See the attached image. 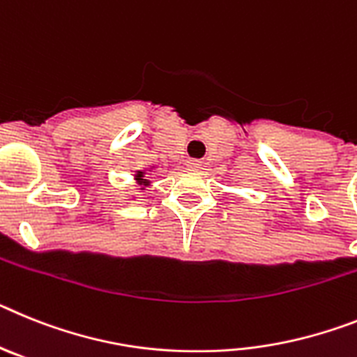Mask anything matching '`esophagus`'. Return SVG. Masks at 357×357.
<instances>
[{
	"instance_id": "esophagus-1",
	"label": "esophagus",
	"mask_w": 357,
	"mask_h": 357,
	"mask_svg": "<svg viewBox=\"0 0 357 357\" xmlns=\"http://www.w3.org/2000/svg\"><path fill=\"white\" fill-rule=\"evenodd\" d=\"M187 167L188 169H201V161L199 160H188Z\"/></svg>"
}]
</instances>
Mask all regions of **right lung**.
Masks as SVG:
<instances>
[{"mask_svg":"<svg viewBox=\"0 0 357 357\" xmlns=\"http://www.w3.org/2000/svg\"><path fill=\"white\" fill-rule=\"evenodd\" d=\"M135 179L138 181V185H140V190H145V188L151 185V181H149V179H145V170H136Z\"/></svg>","mask_w":357,"mask_h":357,"instance_id":"right-lung-1","label":"right lung"}]
</instances>
